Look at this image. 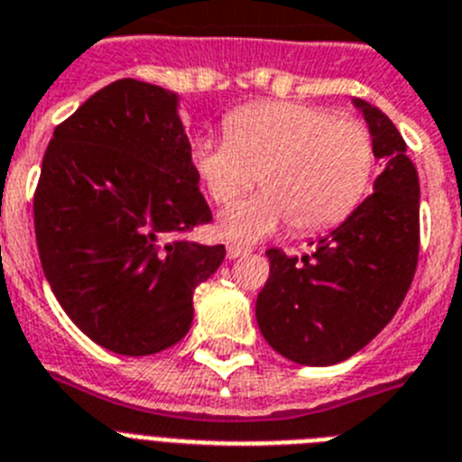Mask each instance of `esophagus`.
<instances>
[{
	"mask_svg": "<svg viewBox=\"0 0 462 462\" xmlns=\"http://www.w3.org/2000/svg\"><path fill=\"white\" fill-rule=\"evenodd\" d=\"M248 248L242 246V244H227V258L235 260L239 258V255H246Z\"/></svg>",
	"mask_w": 462,
	"mask_h": 462,
	"instance_id": "1",
	"label": "esophagus"
}]
</instances>
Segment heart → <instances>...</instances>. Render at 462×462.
<instances>
[{
    "label": "heart",
    "mask_w": 462,
    "mask_h": 462,
    "mask_svg": "<svg viewBox=\"0 0 462 462\" xmlns=\"http://www.w3.org/2000/svg\"><path fill=\"white\" fill-rule=\"evenodd\" d=\"M190 162L220 207L258 179L263 192L220 216L227 239L254 242L283 223L295 235L339 226L363 202L376 153L358 120L311 104L258 102L227 116L226 139L198 136Z\"/></svg>",
    "instance_id": "obj_1"
}]
</instances>
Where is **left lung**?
<instances>
[{"label": "left lung", "mask_w": 462, "mask_h": 462, "mask_svg": "<svg viewBox=\"0 0 462 462\" xmlns=\"http://www.w3.org/2000/svg\"><path fill=\"white\" fill-rule=\"evenodd\" d=\"M386 167L342 226L314 254L270 248V276L255 302L263 337L283 358L311 367L351 358L370 344L407 295L419 263V174L398 127L356 99Z\"/></svg>", "instance_id": "1"}]
</instances>
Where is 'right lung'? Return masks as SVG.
Masks as SVG:
<instances>
[{
  "mask_svg": "<svg viewBox=\"0 0 462 462\" xmlns=\"http://www.w3.org/2000/svg\"><path fill=\"white\" fill-rule=\"evenodd\" d=\"M176 95L120 79L53 132L34 190L43 274L76 326L123 356L186 337L192 292L226 246L192 242L211 211Z\"/></svg>",
  "mask_w": 462,
  "mask_h": 462,
  "instance_id": "1",
  "label": "right lung"
}]
</instances>
